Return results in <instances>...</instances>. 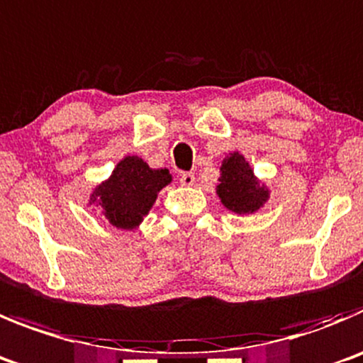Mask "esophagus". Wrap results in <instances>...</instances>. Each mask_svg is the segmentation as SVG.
Listing matches in <instances>:
<instances>
[{"label": "esophagus", "instance_id": "esophagus-1", "mask_svg": "<svg viewBox=\"0 0 363 363\" xmlns=\"http://www.w3.org/2000/svg\"><path fill=\"white\" fill-rule=\"evenodd\" d=\"M194 172H182V174H179V184L184 185V187H191V185H194Z\"/></svg>", "mask_w": 363, "mask_h": 363}]
</instances>
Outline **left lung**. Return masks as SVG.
<instances>
[{
  "label": "left lung",
  "instance_id": "1",
  "mask_svg": "<svg viewBox=\"0 0 363 363\" xmlns=\"http://www.w3.org/2000/svg\"><path fill=\"white\" fill-rule=\"evenodd\" d=\"M221 176H219L218 194L221 203L238 214H252L262 207L268 199V191L264 185H259L254 171L250 169L245 156L239 152H230L223 160Z\"/></svg>",
  "mask_w": 363,
  "mask_h": 363
}]
</instances>
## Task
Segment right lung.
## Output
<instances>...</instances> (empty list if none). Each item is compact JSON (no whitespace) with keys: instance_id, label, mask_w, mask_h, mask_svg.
Wrapping results in <instances>:
<instances>
[{"instance_id":"1","label":"right lung","mask_w":363,"mask_h":363,"mask_svg":"<svg viewBox=\"0 0 363 363\" xmlns=\"http://www.w3.org/2000/svg\"><path fill=\"white\" fill-rule=\"evenodd\" d=\"M167 184H171L167 169H151L138 156H125L111 178L93 191L89 203L97 201L113 227L131 230L140 225Z\"/></svg>"}]
</instances>
